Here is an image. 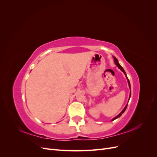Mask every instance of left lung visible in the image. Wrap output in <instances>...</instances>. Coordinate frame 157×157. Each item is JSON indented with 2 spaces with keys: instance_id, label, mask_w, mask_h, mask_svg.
I'll return each instance as SVG.
<instances>
[{
  "instance_id": "obj_1",
  "label": "left lung",
  "mask_w": 157,
  "mask_h": 157,
  "mask_svg": "<svg viewBox=\"0 0 157 157\" xmlns=\"http://www.w3.org/2000/svg\"><path fill=\"white\" fill-rule=\"evenodd\" d=\"M114 60H115V64H116V65L117 66V67H118V68H119L122 71V72L123 73H124L125 75H126V73H125V71H124V69H123V68H122V66L119 64V63H118V60L117 59V58H115V57H114ZM126 77H127V76H126ZM127 79H128V84H129V86H130V81H129V80H128V77H127ZM130 99V98H129ZM127 105H128V104H127V105L125 106V107L124 108V109H123V110L121 111V113H120V114H118V115L116 117H115V118H113V119H112V121H114V120H115V119H117V118H118V117H120L121 115H122V114L123 113H124V111H125V110H126V107H127Z\"/></svg>"
}]
</instances>
